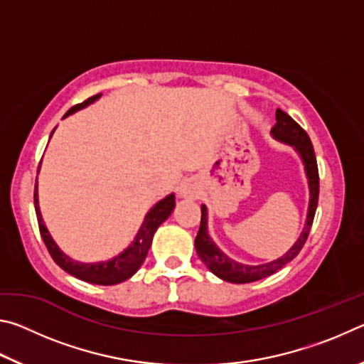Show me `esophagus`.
I'll use <instances>...</instances> for the list:
<instances>
[{
    "instance_id": "1",
    "label": "esophagus",
    "mask_w": 364,
    "mask_h": 364,
    "mask_svg": "<svg viewBox=\"0 0 364 364\" xmlns=\"http://www.w3.org/2000/svg\"><path fill=\"white\" fill-rule=\"evenodd\" d=\"M194 188L191 186V184H183V188H181V194L184 196V197H193L194 196Z\"/></svg>"
}]
</instances>
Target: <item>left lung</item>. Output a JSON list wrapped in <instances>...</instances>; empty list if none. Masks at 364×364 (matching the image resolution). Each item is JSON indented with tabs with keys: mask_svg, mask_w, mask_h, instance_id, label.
<instances>
[{
	"mask_svg": "<svg viewBox=\"0 0 364 364\" xmlns=\"http://www.w3.org/2000/svg\"><path fill=\"white\" fill-rule=\"evenodd\" d=\"M271 134H273L276 139L282 141V143L294 146L295 149L299 151L300 157L305 164L308 184H310V205H308L306 225L304 228V231H301L300 237L297 239V242L292 245L291 250H289L286 255H282L274 262L252 267V264H242L231 260V258H228L223 252L213 244V241L207 232V208L205 205H202L200 228L194 241L197 255H199L200 260L207 264V268L210 269L213 274H217L218 278H221L223 281L234 282V284H247V282L260 281L263 278H267V276L276 273V271L281 269L284 264L294 260L306 242L308 234H310L311 225H313V218H315V213H316L318 197H319V173H318L315 149H313L310 136H308L306 132L292 119L291 115L286 114L284 110L281 109L276 110V123L274 127L271 128Z\"/></svg>",
	"mask_w": 364,
	"mask_h": 364,
	"instance_id": "obj_1",
	"label": "left lung"
}]
</instances>
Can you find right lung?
<instances>
[{
	"mask_svg": "<svg viewBox=\"0 0 364 364\" xmlns=\"http://www.w3.org/2000/svg\"><path fill=\"white\" fill-rule=\"evenodd\" d=\"M100 96L101 95L91 96L86 101L77 104V106H73L72 109L67 110V114L64 117L86 107L88 104L95 102ZM33 202H35V212H36V220H38L41 239L46 245L49 255L53 257V260L56 262L64 271H67V273L75 276V278L91 282V284H101V286L119 284V282L132 278V276L136 273L138 268L143 264L147 252H149L154 232H156L157 228L170 217V213L173 212L175 208V196L170 194L151 208L149 213L146 215L144 223L141 225L134 241L130 244V247L123 250L120 255L114 257L112 260L101 262V263H78L67 257L64 252L59 250L56 242L53 241L51 234L48 232L45 223H43L40 207H38V194H36V184H35Z\"/></svg>",
	"mask_w": 364,
	"mask_h": 364,
	"instance_id": "obj_1",
	"label": "right lung"
}]
</instances>
